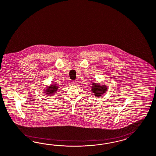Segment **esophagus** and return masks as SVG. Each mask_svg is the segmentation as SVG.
Here are the masks:
<instances>
[{"label": "esophagus", "mask_w": 156, "mask_h": 156, "mask_svg": "<svg viewBox=\"0 0 156 156\" xmlns=\"http://www.w3.org/2000/svg\"><path fill=\"white\" fill-rule=\"evenodd\" d=\"M71 83H72V85H74V86H76V84H77V82H76V81H72Z\"/></svg>", "instance_id": "1"}]
</instances>
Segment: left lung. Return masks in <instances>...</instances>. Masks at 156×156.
<instances>
[{
    "label": "left lung",
    "mask_w": 156,
    "mask_h": 156,
    "mask_svg": "<svg viewBox=\"0 0 156 156\" xmlns=\"http://www.w3.org/2000/svg\"><path fill=\"white\" fill-rule=\"evenodd\" d=\"M91 91L96 97H99L108 90V86L101 84L100 82H93L91 86Z\"/></svg>",
    "instance_id": "1"
}]
</instances>
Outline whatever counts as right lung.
Returning a JSON list of instances; mask_svg holds the SVG:
<instances>
[{"mask_svg": "<svg viewBox=\"0 0 156 156\" xmlns=\"http://www.w3.org/2000/svg\"><path fill=\"white\" fill-rule=\"evenodd\" d=\"M59 89V85L57 83H52L50 86H46L43 89V93L47 96H52L55 94L57 90Z\"/></svg>", "mask_w": 156, "mask_h": 156, "instance_id": "obj_1", "label": "right lung"}]
</instances>
